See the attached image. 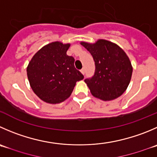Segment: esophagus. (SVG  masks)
I'll return each instance as SVG.
<instances>
[{
  "label": "esophagus",
  "instance_id": "34e87169",
  "mask_svg": "<svg viewBox=\"0 0 157 157\" xmlns=\"http://www.w3.org/2000/svg\"><path fill=\"white\" fill-rule=\"evenodd\" d=\"M80 72H81L83 74H84V73H85V69H84V68H82V69L80 70Z\"/></svg>",
  "mask_w": 157,
  "mask_h": 157
}]
</instances>
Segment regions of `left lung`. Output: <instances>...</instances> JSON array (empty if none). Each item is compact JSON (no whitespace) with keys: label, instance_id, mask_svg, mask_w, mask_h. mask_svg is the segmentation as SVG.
<instances>
[{"label":"left lung","instance_id":"1","mask_svg":"<svg viewBox=\"0 0 157 157\" xmlns=\"http://www.w3.org/2000/svg\"><path fill=\"white\" fill-rule=\"evenodd\" d=\"M91 54L95 62V72L84 81L94 97L109 101L121 97L131 80L133 67L124 52L118 45L106 40L94 44L81 42Z\"/></svg>","mask_w":157,"mask_h":157}]
</instances>
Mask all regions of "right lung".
Listing matches in <instances>:
<instances>
[{"label":"right lung","instance_id":"right-lung-1","mask_svg":"<svg viewBox=\"0 0 157 157\" xmlns=\"http://www.w3.org/2000/svg\"><path fill=\"white\" fill-rule=\"evenodd\" d=\"M71 44L59 41L43 47L27 67L30 85L40 100L48 103L64 101L83 75L74 67V58L67 55Z\"/></svg>","mask_w":157,"mask_h":157}]
</instances>
